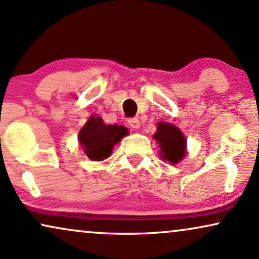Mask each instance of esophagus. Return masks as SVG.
<instances>
[{"instance_id":"obj_1","label":"esophagus","mask_w":259,"mask_h":259,"mask_svg":"<svg viewBox=\"0 0 259 259\" xmlns=\"http://www.w3.org/2000/svg\"><path fill=\"white\" fill-rule=\"evenodd\" d=\"M128 125L132 127V128H134V130L139 128V127H140L139 119H138V117H132V119L128 120Z\"/></svg>"}]
</instances>
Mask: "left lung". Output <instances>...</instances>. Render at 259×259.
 I'll return each mask as SVG.
<instances>
[{
  "mask_svg": "<svg viewBox=\"0 0 259 259\" xmlns=\"http://www.w3.org/2000/svg\"><path fill=\"white\" fill-rule=\"evenodd\" d=\"M153 139L159 144L162 159L177 164L186 156L187 139L179 127L167 122H159Z\"/></svg>",
  "mask_w": 259,
  "mask_h": 259,
  "instance_id": "8db88e82",
  "label": "left lung"
}]
</instances>
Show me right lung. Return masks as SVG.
<instances>
[{
  "instance_id": "1",
  "label": "right lung",
  "mask_w": 259,
  "mask_h": 259,
  "mask_svg": "<svg viewBox=\"0 0 259 259\" xmlns=\"http://www.w3.org/2000/svg\"><path fill=\"white\" fill-rule=\"evenodd\" d=\"M128 134L126 127L106 125L102 117L92 115L78 134V142L92 160H103L112 154L113 147Z\"/></svg>"
}]
</instances>
